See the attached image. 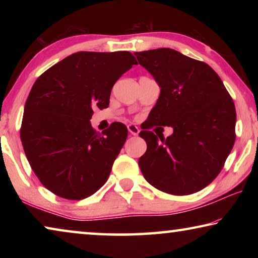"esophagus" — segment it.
Returning <instances> with one entry per match:
<instances>
[{
    "mask_svg": "<svg viewBox=\"0 0 258 258\" xmlns=\"http://www.w3.org/2000/svg\"><path fill=\"white\" fill-rule=\"evenodd\" d=\"M127 130H128V133L131 135H138L139 132H140V128L138 127L137 125H134V124L127 125Z\"/></svg>",
    "mask_w": 258,
    "mask_h": 258,
    "instance_id": "esophagus-1",
    "label": "esophagus"
}]
</instances>
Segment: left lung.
<instances>
[{"instance_id":"obj_1","label":"left lung","mask_w":258,"mask_h":258,"mask_svg":"<svg viewBox=\"0 0 258 258\" xmlns=\"http://www.w3.org/2000/svg\"><path fill=\"white\" fill-rule=\"evenodd\" d=\"M160 86V95L140 132L147 151L140 169L152 186L185 196L212 183L223 168L235 141V107L220 76L203 61L173 49L135 52ZM172 125L166 139L148 131Z\"/></svg>"}]
</instances>
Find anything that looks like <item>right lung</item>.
I'll return each mask as SVG.
<instances>
[{
    "mask_svg": "<svg viewBox=\"0 0 258 258\" xmlns=\"http://www.w3.org/2000/svg\"><path fill=\"white\" fill-rule=\"evenodd\" d=\"M138 64L127 51L76 52L37 78L25 104L20 139L30 167L52 194L90 197L107 182L127 138L115 121L100 134L93 108L109 106L117 80Z\"/></svg>",
    "mask_w": 258,
    "mask_h": 258,
    "instance_id": "add662e5",
    "label": "right lung"
}]
</instances>
